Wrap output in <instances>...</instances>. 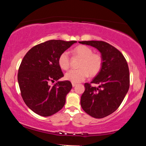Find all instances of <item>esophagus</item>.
<instances>
[{
	"label": "esophagus",
	"instance_id": "1",
	"mask_svg": "<svg viewBox=\"0 0 146 146\" xmlns=\"http://www.w3.org/2000/svg\"><path fill=\"white\" fill-rule=\"evenodd\" d=\"M77 85V84H75V83H72V86H73V87H75V86H76Z\"/></svg>",
	"mask_w": 146,
	"mask_h": 146
}]
</instances>
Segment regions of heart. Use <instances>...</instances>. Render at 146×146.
I'll return each instance as SVG.
<instances>
[{"label": "heart", "instance_id": "b5f03b06", "mask_svg": "<svg viewBox=\"0 0 146 146\" xmlns=\"http://www.w3.org/2000/svg\"><path fill=\"white\" fill-rule=\"evenodd\" d=\"M93 50L85 45H79L71 50L73 56L81 58L78 69H71L65 74V79L73 83H78L84 80L89 74L95 76L102 67L103 59L100 53H93ZM60 67L67 70L70 66V56L67 51L62 53L58 58Z\"/></svg>", "mask_w": 146, "mask_h": 146}]
</instances>
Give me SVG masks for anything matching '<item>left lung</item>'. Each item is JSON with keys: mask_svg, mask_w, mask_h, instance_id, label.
<instances>
[{"mask_svg": "<svg viewBox=\"0 0 146 146\" xmlns=\"http://www.w3.org/2000/svg\"><path fill=\"white\" fill-rule=\"evenodd\" d=\"M80 44L96 48L102 54L103 64L98 74L90 83H85V90L80 103L82 109L94 118L108 116L121 105L130 86V74L126 60L123 54L104 41H82Z\"/></svg>", "mask_w": 146, "mask_h": 146, "instance_id": "left-lung-1", "label": "left lung"}]
</instances>
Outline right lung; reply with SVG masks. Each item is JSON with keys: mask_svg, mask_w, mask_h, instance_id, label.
<instances>
[{"mask_svg": "<svg viewBox=\"0 0 146 146\" xmlns=\"http://www.w3.org/2000/svg\"><path fill=\"white\" fill-rule=\"evenodd\" d=\"M76 41L51 40L34 46L26 53L18 73L21 96L32 111L42 117L56 113L66 102V96L72 88L71 82L49 83L64 76L58 64L62 53Z\"/></svg>", "mask_w": 146, "mask_h": 146, "instance_id": "obj_1", "label": "right lung"}]
</instances>
